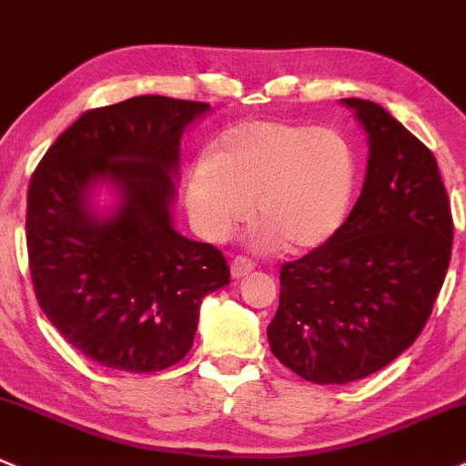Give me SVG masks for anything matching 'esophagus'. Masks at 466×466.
<instances>
[{"label":"esophagus","mask_w":466,"mask_h":466,"mask_svg":"<svg viewBox=\"0 0 466 466\" xmlns=\"http://www.w3.org/2000/svg\"><path fill=\"white\" fill-rule=\"evenodd\" d=\"M253 262L248 260V258H235V260L231 262V273H233V278H244V276H248V273L253 271Z\"/></svg>","instance_id":"obj_1"}]
</instances>
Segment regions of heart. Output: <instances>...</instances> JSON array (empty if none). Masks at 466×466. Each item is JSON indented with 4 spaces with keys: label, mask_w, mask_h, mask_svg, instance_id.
Masks as SVG:
<instances>
[{
    "label": "heart",
    "mask_w": 466,
    "mask_h": 466,
    "mask_svg": "<svg viewBox=\"0 0 466 466\" xmlns=\"http://www.w3.org/2000/svg\"><path fill=\"white\" fill-rule=\"evenodd\" d=\"M357 188L352 143L332 127L244 121L224 129L186 186L206 238L222 239L251 213L265 244L311 251L339 233Z\"/></svg>",
    "instance_id": "heart-1"
}]
</instances>
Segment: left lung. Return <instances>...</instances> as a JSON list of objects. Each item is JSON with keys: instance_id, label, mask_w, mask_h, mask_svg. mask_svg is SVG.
<instances>
[{"instance_id": "1", "label": "left lung", "mask_w": 466, "mask_h": 466, "mask_svg": "<svg viewBox=\"0 0 466 466\" xmlns=\"http://www.w3.org/2000/svg\"><path fill=\"white\" fill-rule=\"evenodd\" d=\"M368 134V170L329 242L280 268L267 328L278 361L307 381L350 383L420 337L451 262L453 219L433 152L381 105L343 98Z\"/></svg>"}]
</instances>
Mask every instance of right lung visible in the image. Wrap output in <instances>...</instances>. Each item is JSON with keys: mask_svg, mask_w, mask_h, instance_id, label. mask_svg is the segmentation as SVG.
Returning a JSON list of instances; mask_svg holds the SVG:
<instances>
[{"mask_svg": "<svg viewBox=\"0 0 466 466\" xmlns=\"http://www.w3.org/2000/svg\"><path fill=\"white\" fill-rule=\"evenodd\" d=\"M208 112L155 94L91 109L33 172L26 244L37 303L100 366L157 372L181 361L201 300L231 280L218 248L172 222L179 143ZM103 187L109 209L95 204Z\"/></svg>", "mask_w": 466, "mask_h": 466, "instance_id": "add662e5", "label": "right lung"}]
</instances>
